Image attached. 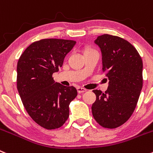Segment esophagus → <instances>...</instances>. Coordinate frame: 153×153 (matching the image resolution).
<instances>
[{
  "label": "esophagus",
  "mask_w": 153,
  "mask_h": 153,
  "mask_svg": "<svg viewBox=\"0 0 153 153\" xmlns=\"http://www.w3.org/2000/svg\"><path fill=\"white\" fill-rule=\"evenodd\" d=\"M77 91H78V94H82V93L86 92L87 90L85 89V88H81V87H78V88H77Z\"/></svg>",
  "instance_id": "1"
}]
</instances>
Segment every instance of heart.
I'll list each match as a JSON object with an SVG mask.
<instances>
[{
	"instance_id": "obj_1",
	"label": "heart",
	"mask_w": 153,
	"mask_h": 153,
	"mask_svg": "<svg viewBox=\"0 0 153 153\" xmlns=\"http://www.w3.org/2000/svg\"><path fill=\"white\" fill-rule=\"evenodd\" d=\"M94 51V50H92V49H87L85 51Z\"/></svg>"
}]
</instances>
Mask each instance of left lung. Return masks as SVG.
I'll return each mask as SVG.
<instances>
[{"mask_svg":"<svg viewBox=\"0 0 153 153\" xmlns=\"http://www.w3.org/2000/svg\"><path fill=\"white\" fill-rule=\"evenodd\" d=\"M94 43L102 53V72L109 79L105 93L94 90L92 114L103 128H115L129 119L143 88V62L136 48L118 36H98Z\"/></svg>","mask_w":153,"mask_h":153,"instance_id":"8db88e82","label":"left lung"}]
</instances>
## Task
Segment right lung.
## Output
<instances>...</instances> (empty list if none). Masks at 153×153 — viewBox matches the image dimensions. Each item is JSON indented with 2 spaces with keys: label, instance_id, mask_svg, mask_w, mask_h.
Instances as JSON below:
<instances>
[{
  "label": "right lung",
  "instance_id": "obj_1",
  "mask_svg": "<svg viewBox=\"0 0 153 153\" xmlns=\"http://www.w3.org/2000/svg\"><path fill=\"white\" fill-rule=\"evenodd\" d=\"M76 41L42 39L30 44L17 63V89L28 115L48 130L59 128L69 115V104L77 97L73 86L55 82L52 77L62 67Z\"/></svg>",
  "mask_w": 153,
  "mask_h": 153
}]
</instances>
